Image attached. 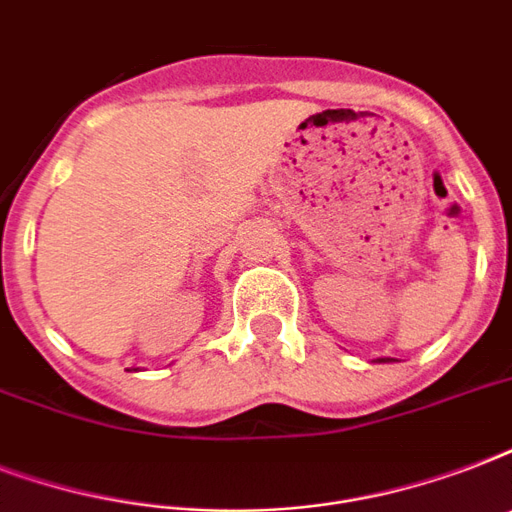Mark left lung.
Listing matches in <instances>:
<instances>
[{"label": "left lung", "mask_w": 512, "mask_h": 512, "mask_svg": "<svg viewBox=\"0 0 512 512\" xmlns=\"http://www.w3.org/2000/svg\"><path fill=\"white\" fill-rule=\"evenodd\" d=\"M382 361H390V358H382Z\"/></svg>", "instance_id": "8db88e82"}]
</instances>
